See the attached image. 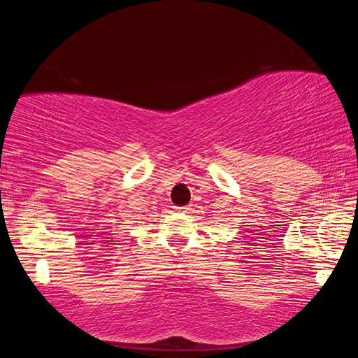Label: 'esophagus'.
I'll return each instance as SVG.
<instances>
[{
  "instance_id": "esophagus-1",
  "label": "esophagus",
  "mask_w": 358,
  "mask_h": 358,
  "mask_svg": "<svg viewBox=\"0 0 358 358\" xmlns=\"http://www.w3.org/2000/svg\"><path fill=\"white\" fill-rule=\"evenodd\" d=\"M179 212H188L191 208L189 206H180V208H176Z\"/></svg>"
}]
</instances>
